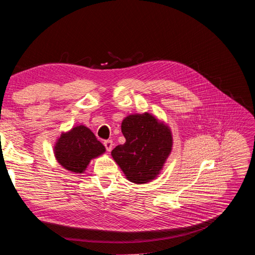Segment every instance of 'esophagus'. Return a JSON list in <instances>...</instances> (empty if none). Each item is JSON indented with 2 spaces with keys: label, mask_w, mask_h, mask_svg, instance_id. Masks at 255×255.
<instances>
[{
  "label": "esophagus",
  "mask_w": 255,
  "mask_h": 255,
  "mask_svg": "<svg viewBox=\"0 0 255 255\" xmlns=\"http://www.w3.org/2000/svg\"><path fill=\"white\" fill-rule=\"evenodd\" d=\"M104 146H106L108 152H111V151H112V147H113V141L112 140L104 141Z\"/></svg>",
  "instance_id": "esophagus-1"
}]
</instances>
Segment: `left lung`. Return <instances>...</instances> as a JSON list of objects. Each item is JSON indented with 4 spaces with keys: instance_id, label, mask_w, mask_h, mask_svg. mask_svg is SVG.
I'll use <instances>...</instances> for the list:
<instances>
[{
    "instance_id": "8db88e82",
    "label": "left lung",
    "mask_w": 255,
    "mask_h": 255,
    "mask_svg": "<svg viewBox=\"0 0 255 255\" xmlns=\"http://www.w3.org/2000/svg\"><path fill=\"white\" fill-rule=\"evenodd\" d=\"M122 132L126 142L117 145L111 155L127 180L135 184L155 180L172 151L170 127L145 112L126 116L122 122Z\"/></svg>"
}]
</instances>
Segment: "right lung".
<instances>
[{
	"label": "right lung",
	"instance_id": "1",
	"mask_svg": "<svg viewBox=\"0 0 255 255\" xmlns=\"http://www.w3.org/2000/svg\"><path fill=\"white\" fill-rule=\"evenodd\" d=\"M106 153V147L95 133L84 125L61 132L54 145L56 160L71 173H84L89 162Z\"/></svg>",
	"mask_w": 255,
	"mask_h": 255
}]
</instances>
